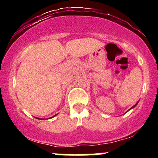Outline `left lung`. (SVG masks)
Returning a JSON list of instances; mask_svg holds the SVG:
<instances>
[{
    "mask_svg": "<svg viewBox=\"0 0 158 158\" xmlns=\"http://www.w3.org/2000/svg\"><path fill=\"white\" fill-rule=\"evenodd\" d=\"M138 102H139V101H138V102H137V103H136V104H135V106H132V107H131V108H130V109H131V108H135V106H137V104H138ZM130 109H129V110H130Z\"/></svg>",
    "mask_w": 158,
    "mask_h": 158,
    "instance_id": "8db88e82",
    "label": "left lung"
}]
</instances>
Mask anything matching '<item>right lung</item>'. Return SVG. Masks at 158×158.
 Wrapping results in <instances>:
<instances>
[{
	"label": "right lung",
	"mask_w": 158,
	"mask_h": 158,
	"mask_svg": "<svg viewBox=\"0 0 158 158\" xmlns=\"http://www.w3.org/2000/svg\"><path fill=\"white\" fill-rule=\"evenodd\" d=\"M55 116H56V115H54V116H53V117H50V118H52V117H55ZM35 118H36V119H40V118H38V117H35ZM50 118H48V119H50Z\"/></svg>",
	"instance_id": "right-lung-1"
}]
</instances>
